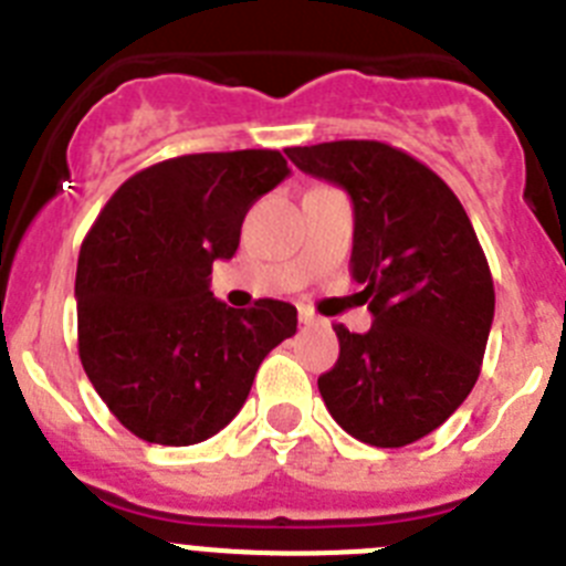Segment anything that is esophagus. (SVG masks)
<instances>
[{"mask_svg":"<svg viewBox=\"0 0 566 566\" xmlns=\"http://www.w3.org/2000/svg\"><path fill=\"white\" fill-rule=\"evenodd\" d=\"M297 319H300V323H303V326H314V323H317V314H314L312 308L300 306L297 308Z\"/></svg>","mask_w":566,"mask_h":566,"instance_id":"1","label":"esophagus"}]
</instances>
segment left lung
<instances>
[{
  "label": "left lung",
  "instance_id": "obj_1",
  "mask_svg": "<svg viewBox=\"0 0 566 566\" xmlns=\"http://www.w3.org/2000/svg\"><path fill=\"white\" fill-rule=\"evenodd\" d=\"M286 155L352 198V277L374 314L365 334L334 326L339 359L317 379L323 402L359 442H417L473 391L493 326L496 294L473 223L433 169L382 142Z\"/></svg>",
  "mask_w": 566,
  "mask_h": 566
}]
</instances>
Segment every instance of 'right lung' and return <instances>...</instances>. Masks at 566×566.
I'll return each mask as SVG.
<instances>
[{"mask_svg":"<svg viewBox=\"0 0 566 566\" xmlns=\"http://www.w3.org/2000/svg\"><path fill=\"white\" fill-rule=\"evenodd\" d=\"M292 172L277 149L198 153L135 172L78 252V357L113 417L144 442H203L247 402L297 308H229L209 292L260 195Z\"/></svg>","mask_w":566,"mask_h":566,"instance_id":"1","label":"right lung"}]
</instances>
